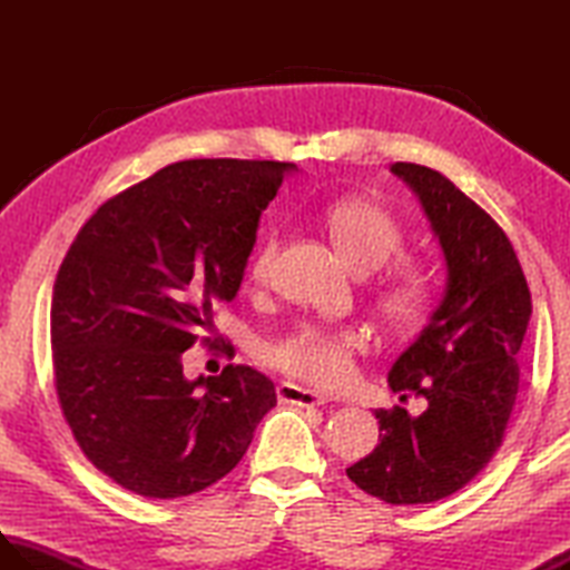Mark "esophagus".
I'll return each mask as SVG.
<instances>
[{
    "mask_svg": "<svg viewBox=\"0 0 570 570\" xmlns=\"http://www.w3.org/2000/svg\"><path fill=\"white\" fill-rule=\"evenodd\" d=\"M276 394H278V399H282V402L296 404V406H318V404L331 402V399L325 396V394L306 390V386L294 384V382H282V384H278L276 386Z\"/></svg>",
    "mask_w": 570,
    "mask_h": 570,
    "instance_id": "34e87169",
    "label": "esophagus"
}]
</instances>
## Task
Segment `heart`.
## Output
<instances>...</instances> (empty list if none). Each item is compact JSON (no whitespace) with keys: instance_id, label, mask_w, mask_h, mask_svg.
<instances>
[{"instance_id":"1","label":"heart","mask_w":570,"mask_h":570,"mask_svg":"<svg viewBox=\"0 0 570 570\" xmlns=\"http://www.w3.org/2000/svg\"><path fill=\"white\" fill-rule=\"evenodd\" d=\"M321 223L335 249L357 274L377 272L404 247L402 225L380 203L343 198L321 210ZM278 239L272 233L252 257V282L264 284L272 274ZM435 298L433 278L416 266H396L380 288L382 313L392 325L411 331L429 318ZM362 347V335L353 328H325L304 323L272 345L264 357L269 365L316 386H337L353 374V355Z\"/></svg>"}]
</instances>
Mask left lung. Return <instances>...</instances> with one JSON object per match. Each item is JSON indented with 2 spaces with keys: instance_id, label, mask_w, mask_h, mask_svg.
Here are the masks:
<instances>
[{
  "instance_id": "1",
  "label": "left lung",
  "mask_w": 570,
  "mask_h": 570,
  "mask_svg": "<svg viewBox=\"0 0 570 570\" xmlns=\"http://www.w3.org/2000/svg\"><path fill=\"white\" fill-rule=\"evenodd\" d=\"M416 193L445 262V288L419 337L390 370L392 392L426 399L423 414L380 409V443L347 468L386 504H429L458 492L502 445L517 390L531 294L502 227L443 174L392 164Z\"/></svg>"
}]
</instances>
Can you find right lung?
Masks as SVG:
<instances>
[{
    "instance_id": "obj_1",
    "label": "right lung",
    "mask_w": 570,
    "mask_h": 570,
    "mask_svg": "<svg viewBox=\"0 0 570 570\" xmlns=\"http://www.w3.org/2000/svg\"><path fill=\"white\" fill-rule=\"evenodd\" d=\"M294 164L190 159L100 205L60 264L56 392L92 465L141 498L210 488L247 453L269 377L186 380L184 353L245 278L262 210Z\"/></svg>"
}]
</instances>
